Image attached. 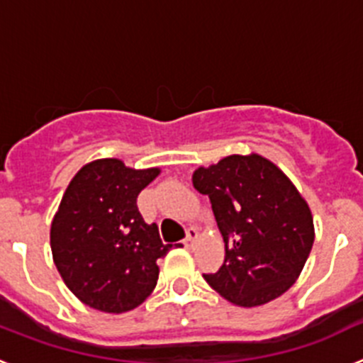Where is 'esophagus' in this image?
Returning <instances> with one entry per match:
<instances>
[{
    "label": "esophagus",
    "instance_id": "esophagus-1",
    "mask_svg": "<svg viewBox=\"0 0 363 363\" xmlns=\"http://www.w3.org/2000/svg\"><path fill=\"white\" fill-rule=\"evenodd\" d=\"M198 236H200V234H198L196 227H189V229H187V236H185V240H184L185 247H192V245H194V243L198 242Z\"/></svg>",
    "mask_w": 363,
    "mask_h": 363
}]
</instances>
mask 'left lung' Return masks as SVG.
<instances>
[{"instance_id": "obj_1", "label": "left lung", "mask_w": 363, "mask_h": 363, "mask_svg": "<svg viewBox=\"0 0 363 363\" xmlns=\"http://www.w3.org/2000/svg\"><path fill=\"white\" fill-rule=\"evenodd\" d=\"M192 185L207 194L225 259L207 284L230 303L264 306L289 289L314 242L309 205L287 176L259 154H233L200 167Z\"/></svg>"}]
</instances>
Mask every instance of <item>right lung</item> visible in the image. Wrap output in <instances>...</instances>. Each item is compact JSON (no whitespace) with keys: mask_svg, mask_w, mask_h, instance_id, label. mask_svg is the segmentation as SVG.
<instances>
[{"mask_svg":"<svg viewBox=\"0 0 363 363\" xmlns=\"http://www.w3.org/2000/svg\"><path fill=\"white\" fill-rule=\"evenodd\" d=\"M158 174L105 158L82 167L67 187L50 225V249L65 285L85 306L125 313L156 287V259L172 245L162 242L156 223H145L136 200Z\"/></svg>","mask_w":363,"mask_h":363,"instance_id":"add662e5","label":"right lung"}]
</instances>
